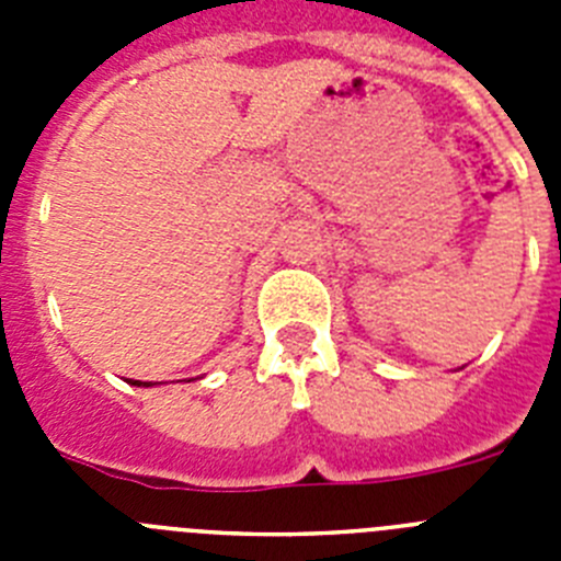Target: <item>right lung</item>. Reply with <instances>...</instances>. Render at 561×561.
<instances>
[{
  "mask_svg": "<svg viewBox=\"0 0 561 561\" xmlns=\"http://www.w3.org/2000/svg\"><path fill=\"white\" fill-rule=\"evenodd\" d=\"M128 385H134V388H151V381H140V379H128Z\"/></svg>",
  "mask_w": 561,
  "mask_h": 561,
  "instance_id": "right-lung-1",
  "label": "right lung"
}]
</instances>
